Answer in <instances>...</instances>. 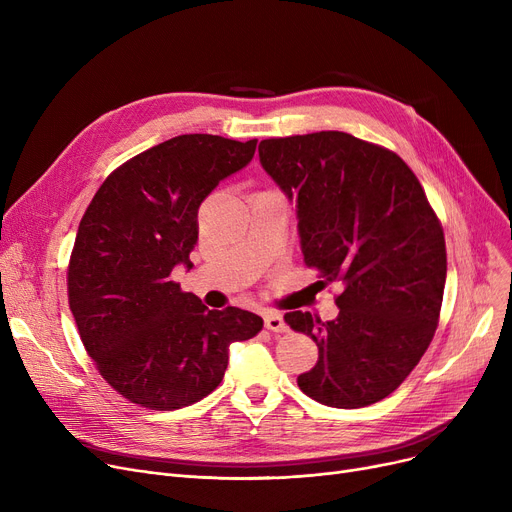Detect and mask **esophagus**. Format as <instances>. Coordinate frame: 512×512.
<instances>
[{"label": "esophagus", "instance_id": "esophagus-1", "mask_svg": "<svg viewBox=\"0 0 512 512\" xmlns=\"http://www.w3.org/2000/svg\"><path fill=\"white\" fill-rule=\"evenodd\" d=\"M263 319H265V328L270 332H286L288 330L284 317L278 311H267L263 315Z\"/></svg>", "mask_w": 512, "mask_h": 512}]
</instances>
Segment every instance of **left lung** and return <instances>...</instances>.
Masks as SVG:
<instances>
[{
    "mask_svg": "<svg viewBox=\"0 0 512 512\" xmlns=\"http://www.w3.org/2000/svg\"><path fill=\"white\" fill-rule=\"evenodd\" d=\"M259 159L297 201L305 263L344 284L336 319L284 315L319 348L297 384L328 407L373 405L407 380L438 328L446 284L438 215L405 161L353 134L265 139Z\"/></svg>",
    "mask_w": 512,
    "mask_h": 512,
    "instance_id": "8db88e82",
    "label": "left lung"
}]
</instances>
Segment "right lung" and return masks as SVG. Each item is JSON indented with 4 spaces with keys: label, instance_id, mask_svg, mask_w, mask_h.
I'll return each mask as SVG.
<instances>
[{
    "label": "right lung",
    "instance_id": "obj_1",
    "mask_svg": "<svg viewBox=\"0 0 512 512\" xmlns=\"http://www.w3.org/2000/svg\"><path fill=\"white\" fill-rule=\"evenodd\" d=\"M257 139L180 134L103 180L80 220L68 303L103 380L134 405L174 411L220 386L228 346L263 328L251 311H209L172 280L197 245V213L220 180L245 168Z\"/></svg>",
    "mask_w": 512,
    "mask_h": 512
}]
</instances>
